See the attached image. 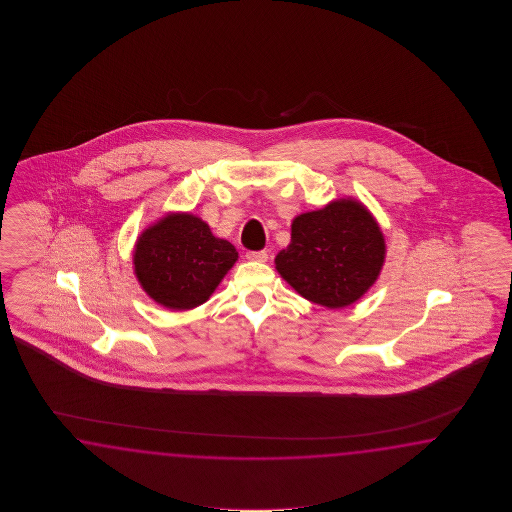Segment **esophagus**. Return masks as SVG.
Returning a JSON list of instances; mask_svg holds the SVG:
<instances>
[{"label": "esophagus", "instance_id": "34e87169", "mask_svg": "<svg viewBox=\"0 0 512 512\" xmlns=\"http://www.w3.org/2000/svg\"><path fill=\"white\" fill-rule=\"evenodd\" d=\"M245 258L249 261H267L269 254L267 251H249L245 254Z\"/></svg>", "mask_w": 512, "mask_h": 512}]
</instances>
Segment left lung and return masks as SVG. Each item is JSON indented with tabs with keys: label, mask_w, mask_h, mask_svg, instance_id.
Instances as JSON below:
<instances>
[{
	"label": "left lung",
	"mask_w": 512,
	"mask_h": 512,
	"mask_svg": "<svg viewBox=\"0 0 512 512\" xmlns=\"http://www.w3.org/2000/svg\"><path fill=\"white\" fill-rule=\"evenodd\" d=\"M386 241L377 219L355 197L293 219L291 243L274 265L296 293L327 309L355 304L381 276Z\"/></svg>",
	"instance_id": "left-lung-1"
}]
</instances>
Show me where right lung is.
Instances as JSON below:
<instances>
[{
	"label": "right lung",
	"mask_w": 512,
	"mask_h": 512,
	"mask_svg": "<svg viewBox=\"0 0 512 512\" xmlns=\"http://www.w3.org/2000/svg\"><path fill=\"white\" fill-rule=\"evenodd\" d=\"M236 261V247L216 238L208 223L190 212L157 219L142 230L133 249L142 291L172 311L205 304Z\"/></svg>",
	"instance_id": "1"
}]
</instances>
